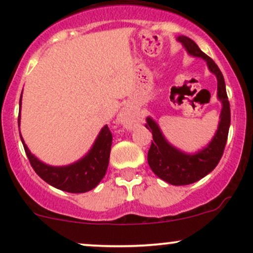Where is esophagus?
Listing matches in <instances>:
<instances>
[{"mask_svg":"<svg viewBox=\"0 0 253 253\" xmlns=\"http://www.w3.org/2000/svg\"><path fill=\"white\" fill-rule=\"evenodd\" d=\"M119 123L123 124L125 127H128V128H130V127L134 125V117H133V114L129 112V110L125 109L120 113V115H119Z\"/></svg>","mask_w":253,"mask_h":253,"instance_id":"obj_1","label":"esophagus"}]
</instances>
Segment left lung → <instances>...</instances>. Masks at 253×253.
<instances>
[{"instance_id": "obj_1", "label": "left lung", "mask_w": 253, "mask_h": 253, "mask_svg": "<svg viewBox=\"0 0 253 253\" xmlns=\"http://www.w3.org/2000/svg\"><path fill=\"white\" fill-rule=\"evenodd\" d=\"M177 42L182 43L189 56L202 58L207 63L208 70L215 75L217 81V100L222 106L215 134L205 147L194 153L184 152L170 144L164 136L159 125L151 117L146 118V128L152 132L153 136V141L147 153V163L151 170L159 178L170 184L187 185L207 176L215 169L221 159L231 125V109L226 92L225 80L214 60L203 53L195 42L188 37H177Z\"/></svg>"}]
</instances>
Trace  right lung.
<instances>
[{
    "instance_id": "obj_1",
    "label": "right lung",
    "mask_w": 253,
    "mask_h": 253,
    "mask_svg": "<svg viewBox=\"0 0 253 253\" xmlns=\"http://www.w3.org/2000/svg\"><path fill=\"white\" fill-rule=\"evenodd\" d=\"M21 100L22 92L19 102L20 113H21ZM20 115L21 114H19V132ZM20 138L32 168L38 173V176L57 189L72 194L86 193L94 189L106 175L113 140L112 133L107 125L100 130L91 149L86 152L85 156L75 163L63 165V167H53L43 163L31 152L27 145L25 144L21 132H20Z\"/></svg>"
}]
</instances>
